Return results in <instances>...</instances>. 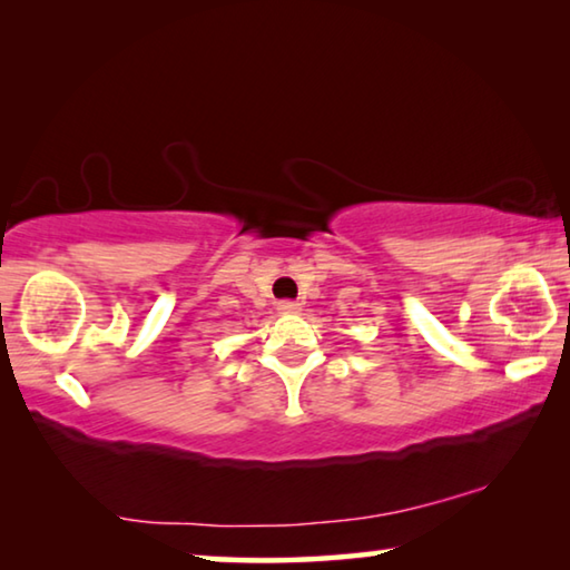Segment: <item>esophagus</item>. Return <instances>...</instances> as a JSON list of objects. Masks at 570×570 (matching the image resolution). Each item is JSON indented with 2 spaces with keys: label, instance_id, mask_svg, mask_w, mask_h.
<instances>
[{
  "label": "esophagus",
  "instance_id": "34e87169",
  "mask_svg": "<svg viewBox=\"0 0 570 570\" xmlns=\"http://www.w3.org/2000/svg\"><path fill=\"white\" fill-rule=\"evenodd\" d=\"M276 308H278V314H298V312H302V304L288 302V298H286V302H278Z\"/></svg>",
  "mask_w": 570,
  "mask_h": 570
}]
</instances>
